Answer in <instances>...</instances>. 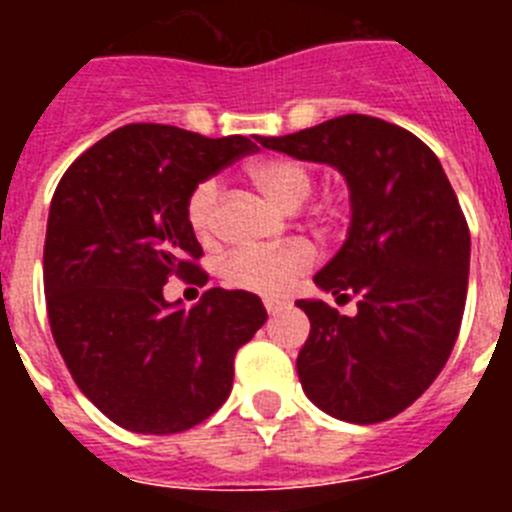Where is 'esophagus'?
<instances>
[{"instance_id":"1","label":"esophagus","mask_w":512,"mask_h":512,"mask_svg":"<svg viewBox=\"0 0 512 512\" xmlns=\"http://www.w3.org/2000/svg\"><path fill=\"white\" fill-rule=\"evenodd\" d=\"M264 307H266V312H269V315H274V312H279V310H284V307H287V302L284 300H264Z\"/></svg>"}]
</instances>
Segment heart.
Returning <instances> with one entry per match:
<instances>
[{
	"label": "heart",
	"instance_id": "b5f03b06",
	"mask_svg": "<svg viewBox=\"0 0 512 512\" xmlns=\"http://www.w3.org/2000/svg\"><path fill=\"white\" fill-rule=\"evenodd\" d=\"M251 179L271 202L284 210H297L315 189V171L292 156H269L246 166ZM220 182L205 179L192 189L187 200V223L202 243L215 238ZM318 253L307 241H289L271 251H235L223 264V279L228 287L253 292V295L279 297L295 287L297 279L315 266Z\"/></svg>",
	"mask_w": 512,
	"mask_h": 512
}]
</instances>
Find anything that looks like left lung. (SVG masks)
<instances>
[{"label": "left lung", "mask_w": 512, "mask_h": 512, "mask_svg": "<svg viewBox=\"0 0 512 512\" xmlns=\"http://www.w3.org/2000/svg\"><path fill=\"white\" fill-rule=\"evenodd\" d=\"M259 143L336 166L351 189L348 238L315 284L356 297V315L297 300L310 318L302 390L338 420L395 418L431 387L459 336L469 225L454 187L423 140L379 117H333Z\"/></svg>", "instance_id": "left-lung-1"}]
</instances>
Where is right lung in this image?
<instances>
[{
    "instance_id": "add662e5",
    "label": "right lung",
    "mask_w": 512,
    "mask_h": 512,
    "mask_svg": "<svg viewBox=\"0 0 512 512\" xmlns=\"http://www.w3.org/2000/svg\"><path fill=\"white\" fill-rule=\"evenodd\" d=\"M253 151L243 135L133 122L58 182L43 248L53 341L79 390L128 431L169 436L210 418L228 400L238 348L266 323L243 289H207L192 310L164 300L171 277L207 284L189 194Z\"/></svg>"
}]
</instances>
